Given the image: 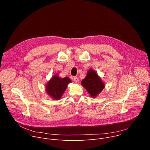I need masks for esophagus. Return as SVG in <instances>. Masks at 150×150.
Segmentation results:
<instances>
[{"instance_id": "34e87169", "label": "esophagus", "mask_w": 150, "mask_h": 150, "mask_svg": "<svg viewBox=\"0 0 150 150\" xmlns=\"http://www.w3.org/2000/svg\"><path fill=\"white\" fill-rule=\"evenodd\" d=\"M74 80L75 82H76V83H78L79 82V78L78 77H74Z\"/></svg>"}]
</instances>
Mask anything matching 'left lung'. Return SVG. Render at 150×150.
<instances>
[{"label":"left lung","mask_w":150,"mask_h":150,"mask_svg":"<svg viewBox=\"0 0 150 150\" xmlns=\"http://www.w3.org/2000/svg\"><path fill=\"white\" fill-rule=\"evenodd\" d=\"M81 85L93 98L97 97L105 88V83L97 73L93 69H90L86 77L81 81Z\"/></svg>","instance_id":"left-lung-1"}]
</instances>
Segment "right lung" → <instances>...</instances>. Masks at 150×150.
Instances as JSON below:
<instances>
[{"label":"right lung","mask_w":150,"mask_h":150,"mask_svg":"<svg viewBox=\"0 0 150 150\" xmlns=\"http://www.w3.org/2000/svg\"><path fill=\"white\" fill-rule=\"evenodd\" d=\"M72 82L68 77L61 78L58 74L54 75L46 85L47 94L53 100H59L66 90L68 85Z\"/></svg>","instance_id":"right-lung-1"}]
</instances>
